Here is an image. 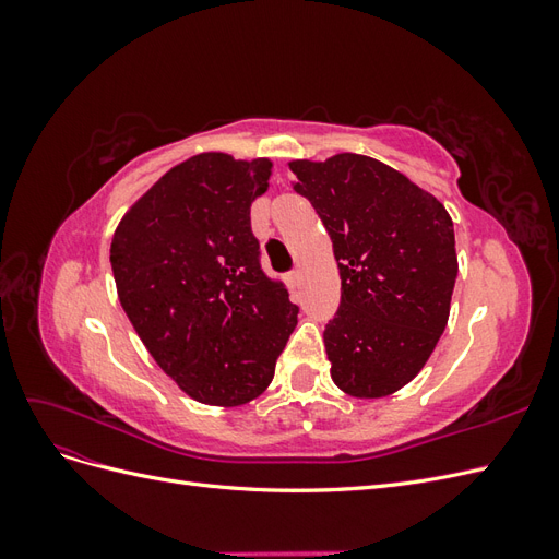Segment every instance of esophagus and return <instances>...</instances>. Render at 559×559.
<instances>
[{
	"label": "esophagus",
	"instance_id": "34e87169",
	"mask_svg": "<svg viewBox=\"0 0 559 559\" xmlns=\"http://www.w3.org/2000/svg\"><path fill=\"white\" fill-rule=\"evenodd\" d=\"M298 280H300L298 270H292V273H286V284H289L292 289H296V286H298Z\"/></svg>",
	"mask_w": 559,
	"mask_h": 559
}]
</instances>
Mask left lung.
Segmentation results:
<instances>
[{
	"label": "left lung",
	"mask_w": 559,
	"mask_h": 559,
	"mask_svg": "<svg viewBox=\"0 0 559 559\" xmlns=\"http://www.w3.org/2000/svg\"><path fill=\"white\" fill-rule=\"evenodd\" d=\"M289 167L294 191L312 202L341 267V306L324 331L331 378L357 399L394 394L427 364L448 324L452 218L376 158L337 154Z\"/></svg>",
	"instance_id": "1"
}]
</instances>
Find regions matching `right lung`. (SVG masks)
Returning <instances> with one entry per match:
<instances>
[{
    "label": "right lung",
    "instance_id": "1",
    "mask_svg": "<svg viewBox=\"0 0 559 559\" xmlns=\"http://www.w3.org/2000/svg\"><path fill=\"white\" fill-rule=\"evenodd\" d=\"M267 177L265 158L193 156L151 186L114 233L111 270L128 319L200 403L263 394L298 321L251 230L249 207Z\"/></svg>",
    "mask_w": 559,
    "mask_h": 559
}]
</instances>
